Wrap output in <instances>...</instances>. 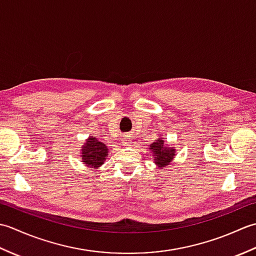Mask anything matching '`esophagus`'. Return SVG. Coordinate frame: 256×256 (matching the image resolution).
Instances as JSON below:
<instances>
[{"instance_id": "esophagus-1", "label": "esophagus", "mask_w": 256, "mask_h": 256, "mask_svg": "<svg viewBox=\"0 0 256 256\" xmlns=\"http://www.w3.org/2000/svg\"><path fill=\"white\" fill-rule=\"evenodd\" d=\"M132 143V138L128 136V135H125V136L122 138L121 144L122 146H130Z\"/></svg>"}]
</instances>
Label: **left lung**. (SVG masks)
<instances>
[{
    "mask_svg": "<svg viewBox=\"0 0 256 256\" xmlns=\"http://www.w3.org/2000/svg\"><path fill=\"white\" fill-rule=\"evenodd\" d=\"M150 150L153 153L154 162L160 168L170 165V162L176 155L175 148H168V145L162 138L154 140V142L150 145Z\"/></svg>",
    "mask_w": 256,
    "mask_h": 256,
    "instance_id": "8db88e82",
    "label": "left lung"
}]
</instances>
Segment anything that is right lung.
I'll use <instances>...</instances> for the list:
<instances>
[{"instance_id": "add662e5", "label": "right lung", "mask_w": 256, "mask_h": 256, "mask_svg": "<svg viewBox=\"0 0 256 256\" xmlns=\"http://www.w3.org/2000/svg\"><path fill=\"white\" fill-rule=\"evenodd\" d=\"M82 162L86 167L90 168H99L108 157V146L100 142L99 140L94 136H89V138L86 140L84 145L82 146Z\"/></svg>"}]
</instances>
